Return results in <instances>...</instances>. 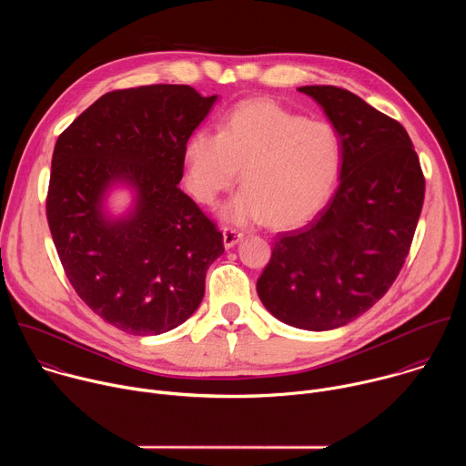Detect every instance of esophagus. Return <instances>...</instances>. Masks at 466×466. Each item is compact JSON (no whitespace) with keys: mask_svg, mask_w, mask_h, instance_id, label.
Instances as JSON below:
<instances>
[{"mask_svg":"<svg viewBox=\"0 0 466 466\" xmlns=\"http://www.w3.org/2000/svg\"><path fill=\"white\" fill-rule=\"evenodd\" d=\"M243 239V234L232 230V228H225L223 230V243H225V248H232L234 245H238L239 241Z\"/></svg>","mask_w":466,"mask_h":466,"instance_id":"esophagus-1","label":"esophagus"}]
</instances>
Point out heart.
<instances>
[{
	"instance_id": "obj_1",
	"label": "heart",
	"mask_w": 466,
	"mask_h": 466,
	"mask_svg": "<svg viewBox=\"0 0 466 466\" xmlns=\"http://www.w3.org/2000/svg\"><path fill=\"white\" fill-rule=\"evenodd\" d=\"M339 132L269 99L239 103L219 135L198 128L184 146V184L197 203L214 207L241 169L243 189L223 207L238 227L268 221L293 228L315 218L334 191L341 169Z\"/></svg>"
}]
</instances>
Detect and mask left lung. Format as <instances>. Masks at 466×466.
Returning <instances> with one entry per match:
<instances>
[{
	"label": "left lung",
	"instance_id": "1",
	"mask_svg": "<svg viewBox=\"0 0 466 466\" xmlns=\"http://www.w3.org/2000/svg\"><path fill=\"white\" fill-rule=\"evenodd\" d=\"M336 127L339 187L304 228L280 234L256 284L279 320L334 329L370 309L410 252L424 203V175L406 128L356 94L300 86Z\"/></svg>",
	"mask_w": 466,
	"mask_h": 466
}]
</instances>
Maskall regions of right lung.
I'll use <instances>...</instances> for the list:
<instances>
[{"label":"right lung","instance_id":"1","mask_svg":"<svg viewBox=\"0 0 466 466\" xmlns=\"http://www.w3.org/2000/svg\"><path fill=\"white\" fill-rule=\"evenodd\" d=\"M218 96L151 85L101 96L58 137L47 223L66 277L103 320L158 336L193 315L223 234L178 187L184 146ZM133 191L121 217L107 193Z\"/></svg>","mask_w":466,"mask_h":466}]
</instances>
